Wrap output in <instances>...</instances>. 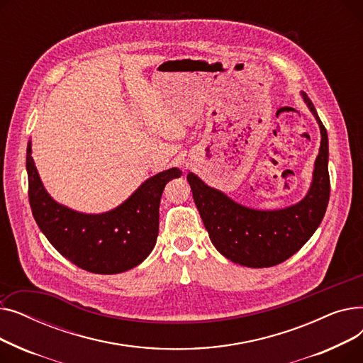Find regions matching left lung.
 Instances as JSON below:
<instances>
[{
  "instance_id": "8db88e82",
  "label": "left lung",
  "mask_w": 363,
  "mask_h": 363,
  "mask_svg": "<svg viewBox=\"0 0 363 363\" xmlns=\"http://www.w3.org/2000/svg\"><path fill=\"white\" fill-rule=\"evenodd\" d=\"M320 132L312 182L300 201L274 211L247 207L193 172L186 175L193 199L216 250L247 268H269L297 253L315 234L330 200L328 135L306 92H300Z\"/></svg>"
}]
</instances>
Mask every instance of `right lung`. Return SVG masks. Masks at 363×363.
<instances>
[{"instance_id": "right-lung-1", "label": "right lung", "mask_w": 363, "mask_h": 363, "mask_svg": "<svg viewBox=\"0 0 363 363\" xmlns=\"http://www.w3.org/2000/svg\"><path fill=\"white\" fill-rule=\"evenodd\" d=\"M32 215L54 249L81 269L111 275L135 268L152 252L159 235V206L164 185L182 172L170 167L145 179L125 201L103 213H84L55 201L26 150Z\"/></svg>"}]
</instances>
